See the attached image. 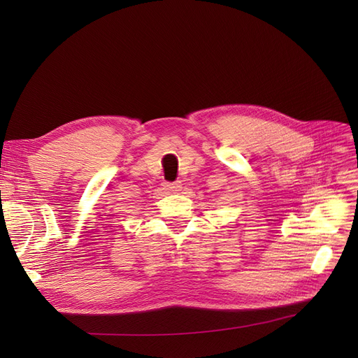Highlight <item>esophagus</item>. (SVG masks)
<instances>
[{
    "label": "esophagus",
    "mask_w": 358,
    "mask_h": 358,
    "mask_svg": "<svg viewBox=\"0 0 358 358\" xmlns=\"http://www.w3.org/2000/svg\"><path fill=\"white\" fill-rule=\"evenodd\" d=\"M167 188L170 191H179L180 189V182H173V183H167Z\"/></svg>",
    "instance_id": "1"
}]
</instances>
